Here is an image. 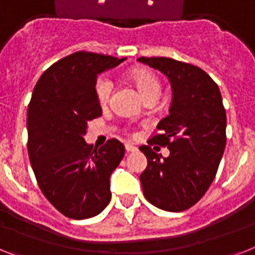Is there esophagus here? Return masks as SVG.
Returning <instances> with one entry per match:
<instances>
[{
	"instance_id": "34e87169",
	"label": "esophagus",
	"mask_w": 255,
	"mask_h": 255,
	"mask_svg": "<svg viewBox=\"0 0 255 255\" xmlns=\"http://www.w3.org/2000/svg\"><path fill=\"white\" fill-rule=\"evenodd\" d=\"M126 150H127V151H136V150H137V147L133 146L132 144H126Z\"/></svg>"
}]
</instances>
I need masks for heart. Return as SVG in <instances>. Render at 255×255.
Listing matches in <instances>:
<instances>
[{"label": "heart", "mask_w": 255, "mask_h": 255, "mask_svg": "<svg viewBox=\"0 0 255 255\" xmlns=\"http://www.w3.org/2000/svg\"><path fill=\"white\" fill-rule=\"evenodd\" d=\"M132 78H133V83L137 88L138 93L144 100L149 97H158L160 91V84L153 74L141 70V71L134 72ZM113 89H114V83L109 76H102L97 81V84H96V97H97L98 102L102 106L109 104Z\"/></svg>", "instance_id": "heart-1"}]
</instances>
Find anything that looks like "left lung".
<instances>
[{"label": "left lung", "mask_w": 255, "mask_h": 255, "mask_svg": "<svg viewBox=\"0 0 255 255\" xmlns=\"http://www.w3.org/2000/svg\"><path fill=\"white\" fill-rule=\"evenodd\" d=\"M138 62L166 75L172 88L170 114L158 123L159 133L140 146L147 159L140 175L142 192L158 209L179 213L197 204L217 175L227 141L223 100L200 67L164 57ZM153 143L167 146L170 155L153 152Z\"/></svg>", "instance_id": "obj_1"}]
</instances>
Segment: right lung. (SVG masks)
<instances>
[{"mask_svg": "<svg viewBox=\"0 0 255 255\" xmlns=\"http://www.w3.org/2000/svg\"><path fill=\"white\" fill-rule=\"evenodd\" d=\"M124 61L76 51L41 75L27 113L28 155L38 187L53 206L71 219L96 217L111 200L110 176L124 157L117 138L87 144L88 123L101 117L96 83L101 72Z\"/></svg>", "mask_w": 255, "mask_h": 255, "instance_id": "right-lung-1", "label": "right lung"}]
</instances>
